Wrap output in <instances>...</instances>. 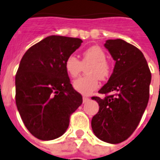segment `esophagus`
Instances as JSON below:
<instances>
[{
    "instance_id": "1",
    "label": "esophagus",
    "mask_w": 160,
    "mask_h": 160,
    "mask_svg": "<svg viewBox=\"0 0 160 160\" xmlns=\"http://www.w3.org/2000/svg\"><path fill=\"white\" fill-rule=\"evenodd\" d=\"M89 100H90V99L88 98H87V97H83V98H82V102H83V103H87L88 102H89Z\"/></svg>"
}]
</instances>
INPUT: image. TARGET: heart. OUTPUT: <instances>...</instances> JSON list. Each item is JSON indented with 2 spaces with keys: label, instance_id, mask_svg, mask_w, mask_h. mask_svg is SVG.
<instances>
[{
  "label": "heart",
  "instance_id": "heart-1",
  "mask_svg": "<svg viewBox=\"0 0 160 160\" xmlns=\"http://www.w3.org/2000/svg\"><path fill=\"white\" fill-rule=\"evenodd\" d=\"M88 75L73 82V88L83 95H89L99 88V79L108 78L111 72L109 63L106 60V53L98 46H92L82 52V60L69 55L65 60V70L71 78H76L86 67Z\"/></svg>",
  "mask_w": 160,
  "mask_h": 160
}]
</instances>
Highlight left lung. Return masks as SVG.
<instances>
[{"instance_id":"1","label":"left lung","mask_w":160,"mask_h":160,"mask_svg":"<svg viewBox=\"0 0 160 160\" xmlns=\"http://www.w3.org/2000/svg\"><path fill=\"white\" fill-rule=\"evenodd\" d=\"M116 61L109 80L98 92L103 99L92 98L99 112L92 119V128L98 139L118 144L131 135L140 123L149 98L151 73L145 56L123 39H108L104 44Z\"/></svg>"}]
</instances>
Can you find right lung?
<instances>
[{
  "label": "right lung",
  "mask_w": 160,
  "mask_h": 160,
  "mask_svg": "<svg viewBox=\"0 0 160 160\" xmlns=\"http://www.w3.org/2000/svg\"><path fill=\"white\" fill-rule=\"evenodd\" d=\"M78 38L50 35L28 49L15 75V102L28 131L42 140L60 137L82 97L70 83L65 60L81 46Z\"/></svg>",
  "instance_id": "right-lung-1"
}]
</instances>
